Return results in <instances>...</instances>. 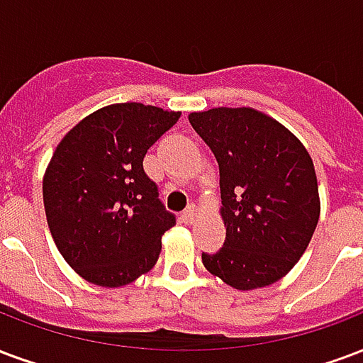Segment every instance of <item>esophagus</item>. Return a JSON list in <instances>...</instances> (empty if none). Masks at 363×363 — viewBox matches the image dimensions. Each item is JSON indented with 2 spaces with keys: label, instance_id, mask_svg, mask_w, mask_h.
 <instances>
[{
  "label": "esophagus",
  "instance_id": "34e87169",
  "mask_svg": "<svg viewBox=\"0 0 363 363\" xmlns=\"http://www.w3.org/2000/svg\"><path fill=\"white\" fill-rule=\"evenodd\" d=\"M196 217H198V208L196 206H189V208L184 209V213H182V221L194 223Z\"/></svg>",
  "mask_w": 363,
  "mask_h": 363
}]
</instances>
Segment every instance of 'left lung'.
Instances as JSON below:
<instances>
[{
	"mask_svg": "<svg viewBox=\"0 0 363 363\" xmlns=\"http://www.w3.org/2000/svg\"><path fill=\"white\" fill-rule=\"evenodd\" d=\"M189 121L219 163L227 236L206 269L238 291L277 283L296 265L319 221L318 177L308 150L252 107L194 111Z\"/></svg>",
	"mask_w": 363,
	"mask_h": 363,
	"instance_id": "obj_1",
	"label": "left lung"
}]
</instances>
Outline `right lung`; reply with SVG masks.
I'll list each match as a JSON object with an SVG mask.
<instances>
[{
	"label": "right lung",
	"mask_w": 363,
	"mask_h": 363,
	"mask_svg": "<svg viewBox=\"0 0 363 363\" xmlns=\"http://www.w3.org/2000/svg\"><path fill=\"white\" fill-rule=\"evenodd\" d=\"M181 117L144 104L94 111L59 142L45 169L44 208L53 242L88 283L117 289L157 262L173 227L144 155Z\"/></svg>",
	"instance_id": "add662e5"
}]
</instances>
